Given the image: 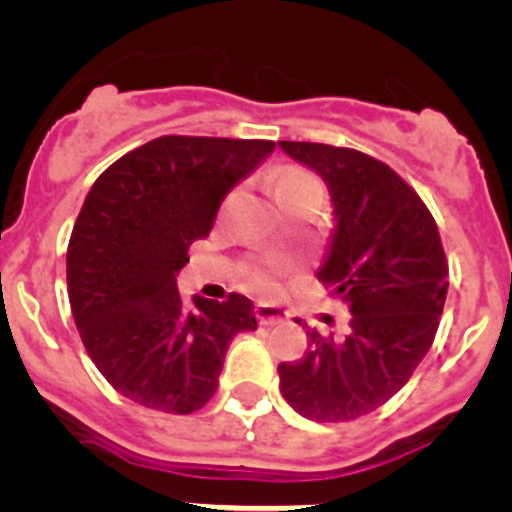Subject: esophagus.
<instances>
[{
  "instance_id": "1",
  "label": "esophagus",
  "mask_w": 512,
  "mask_h": 512,
  "mask_svg": "<svg viewBox=\"0 0 512 512\" xmlns=\"http://www.w3.org/2000/svg\"><path fill=\"white\" fill-rule=\"evenodd\" d=\"M255 316L262 326H275L280 324V321L288 319V311H283L280 306H267V303H260V306L255 308Z\"/></svg>"
}]
</instances>
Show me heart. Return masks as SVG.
I'll list each match as a JSON object with an SVG mask.
<instances>
[{"mask_svg":"<svg viewBox=\"0 0 512 512\" xmlns=\"http://www.w3.org/2000/svg\"><path fill=\"white\" fill-rule=\"evenodd\" d=\"M273 188V196L285 211L293 209L298 204H306V201H316L324 196V186L311 170L296 168V165H288V168H280L278 173L270 181ZM285 265L275 257H267V260L255 262L252 267H247V285L257 293H273L278 288V275L283 273Z\"/></svg>","mask_w":512,"mask_h":512,"instance_id":"1","label":"heart"}]
</instances>
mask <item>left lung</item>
Listing matches in <instances>:
<instances>
[{
  "instance_id": "obj_1",
  "label": "left lung",
  "mask_w": 512,
  "mask_h": 512,
  "mask_svg": "<svg viewBox=\"0 0 512 512\" xmlns=\"http://www.w3.org/2000/svg\"><path fill=\"white\" fill-rule=\"evenodd\" d=\"M280 147L329 186L336 229L319 280L349 308L342 339L311 329L303 359L280 362V393L311 421H354L388 403L434 344L449 262L428 206L390 165L352 147Z\"/></svg>"
}]
</instances>
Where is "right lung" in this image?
<instances>
[{"instance_id":"right-lung-1","label":"right lung","mask_w":512,"mask_h":512,"mask_svg":"<svg viewBox=\"0 0 512 512\" xmlns=\"http://www.w3.org/2000/svg\"><path fill=\"white\" fill-rule=\"evenodd\" d=\"M275 150L270 140L165 135L109 165L68 242L73 321L117 393L163 413L214 398L229 342L255 331L250 298L178 296L176 273L204 239L229 188Z\"/></svg>"}]
</instances>
